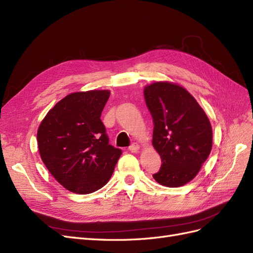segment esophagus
Segmentation results:
<instances>
[{"instance_id":"34e87169","label":"esophagus","mask_w":253,"mask_h":253,"mask_svg":"<svg viewBox=\"0 0 253 253\" xmlns=\"http://www.w3.org/2000/svg\"><path fill=\"white\" fill-rule=\"evenodd\" d=\"M139 150H140V145L138 143H133L129 146V151L131 153H137Z\"/></svg>"}]
</instances>
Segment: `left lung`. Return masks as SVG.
Here are the masks:
<instances>
[{
	"mask_svg": "<svg viewBox=\"0 0 253 253\" xmlns=\"http://www.w3.org/2000/svg\"><path fill=\"white\" fill-rule=\"evenodd\" d=\"M154 122L153 146L161 158L153 177L166 187H180L197 176L212 146L211 122L194 97L176 83L159 81L144 87Z\"/></svg>",
	"mask_w": 253,
	"mask_h": 253,
	"instance_id": "left-lung-1",
	"label": "left lung"
}]
</instances>
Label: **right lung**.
<instances>
[{
  "mask_svg": "<svg viewBox=\"0 0 253 253\" xmlns=\"http://www.w3.org/2000/svg\"><path fill=\"white\" fill-rule=\"evenodd\" d=\"M110 90L76 92L61 99L37 130L41 157L64 188L87 194L102 188L122 155L109 144L100 115Z\"/></svg>",
  "mask_w": 253,
  "mask_h": 253,
  "instance_id": "add662e5",
  "label": "right lung"
}]
</instances>
